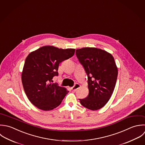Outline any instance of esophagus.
Instances as JSON below:
<instances>
[{"label":"esophagus","instance_id":"34e87169","mask_svg":"<svg viewBox=\"0 0 145 145\" xmlns=\"http://www.w3.org/2000/svg\"><path fill=\"white\" fill-rule=\"evenodd\" d=\"M80 85L79 84H78V83H76L75 84H74V85L73 86V87H72V90H73V91H76L78 89H79L80 88Z\"/></svg>","mask_w":145,"mask_h":145}]
</instances>
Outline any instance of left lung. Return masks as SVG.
<instances>
[{
  "label": "left lung",
  "mask_w": 145,
  "mask_h": 145,
  "mask_svg": "<svg viewBox=\"0 0 145 145\" xmlns=\"http://www.w3.org/2000/svg\"><path fill=\"white\" fill-rule=\"evenodd\" d=\"M76 55L88 76L89 93L80 103L91 110L102 108L110 99L117 81L118 71L112 55L94 47L77 49Z\"/></svg>",
  "instance_id": "8db88e82"
}]
</instances>
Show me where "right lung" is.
<instances>
[{"instance_id": "right-lung-1", "label": "right lung", "mask_w": 145, "mask_h": 145, "mask_svg": "<svg viewBox=\"0 0 145 145\" xmlns=\"http://www.w3.org/2000/svg\"><path fill=\"white\" fill-rule=\"evenodd\" d=\"M75 49H61L46 46L30 53L25 59L21 79L25 94L31 103L44 111L59 106L69 92L57 83H52L58 76L59 65L71 57Z\"/></svg>"}]
</instances>
